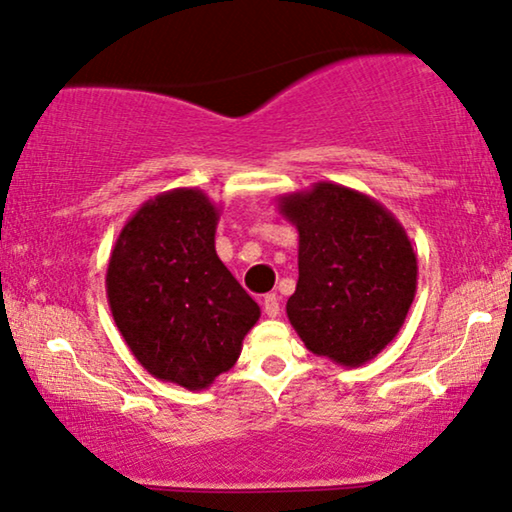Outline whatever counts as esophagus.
<instances>
[{
  "mask_svg": "<svg viewBox=\"0 0 512 512\" xmlns=\"http://www.w3.org/2000/svg\"><path fill=\"white\" fill-rule=\"evenodd\" d=\"M263 311L268 314L270 318L279 316V295L277 293H268L263 298Z\"/></svg>",
  "mask_w": 512,
  "mask_h": 512,
  "instance_id": "34e87169",
  "label": "esophagus"
}]
</instances>
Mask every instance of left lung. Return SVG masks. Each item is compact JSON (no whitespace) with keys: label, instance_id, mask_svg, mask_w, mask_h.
I'll return each mask as SVG.
<instances>
[{"label":"left lung","instance_id":"1","mask_svg":"<svg viewBox=\"0 0 512 512\" xmlns=\"http://www.w3.org/2000/svg\"><path fill=\"white\" fill-rule=\"evenodd\" d=\"M298 228L288 321L311 353L360 367L397 337L418 286V256L395 214L362 191L316 182L279 196Z\"/></svg>","mask_w":512,"mask_h":512}]
</instances>
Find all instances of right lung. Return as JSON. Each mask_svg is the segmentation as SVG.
<instances>
[{
    "instance_id": "1",
    "label": "right lung",
    "mask_w": 512,
    "mask_h": 512,
    "mask_svg": "<svg viewBox=\"0 0 512 512\" xmlns=\"http://www.w3.org/2000/svg\"><path fill=\"white\" fill-rule=\"evenodd\" d=\"M219 214L201 189L164 191L124 224L108 261V305L133 358L187 390L228 372L261 318L214 249Z\"/></svg>"
}]
</instances>
